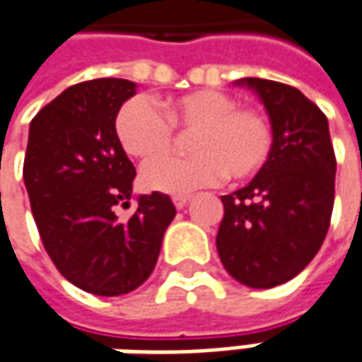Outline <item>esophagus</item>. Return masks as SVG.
I'll list each match as a JSON object with an SVG mask.
<instances>
[{"label": "esophagus", "instance_id": "obj_1", "mask_svg": "<svg viewBox=\"0 0 362 362\" xmlns=\"http://www.w3.org/2000/svg\"><path fill=\"white\" fill-rule=\"evenodd\" d=\"M172 202H174V206H176L178 210H182L184 206L190 202V196H174V198H172Z\"/></svg>", "mask_w": 362, "mask_h": 362}]
</instances>
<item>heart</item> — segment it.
Here are the masks:
<instances>
[{
    "label": "heart",
    "instance_id": "heart-1",
    "mask_svg": "<svg viewBox=\"0 0 362 362\" xmlns=\"http://www.w3.org/2000/svg\"><path fill=\"white\" fill-rule=\"evenodd\" d=\"M172 129L194 131L190 158L154 157L168 153ZM116 136L126 154L150 160L140 172L146 190L188 194L220 182L243 180L264 166L272 148V128L264 114L238 107L232 95L198 90L164 104V116L144 98H132L116 116Z\"/></svg>",
    "mask_w": 362,
    "mask_h": 362
}]
</instances>
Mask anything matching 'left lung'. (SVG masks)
Returning <instances> with one entry per match:
<instances>
[{
    "mask_svg": "<svg viewBox=\"0 0 362 362\" xmlns=\"http://www.w3.org/2000/svg\"><path fill=\"white\" fill-rule=\"evenodd\" d=\"M272 128L264 166L236 192L222 196L216 248L232 279L272 288L315 258L329 230L337 160L327 116L300 90L281 81L243 78Z\"/></svg>",
    "mask_w": 362,
    "mask_h": 362,
    "instance_id": "obj_1",
    "label": "left lung"
}]
</instances>
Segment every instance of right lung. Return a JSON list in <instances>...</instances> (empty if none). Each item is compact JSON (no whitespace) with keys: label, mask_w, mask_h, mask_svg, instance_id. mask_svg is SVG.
<instances>
[{"label":"right lung","mask_w":362,"mask_h":362,"mask_svg":"<svg viewBox=\"0 0 362 362\" xmlns=\"http://www.w3.org/2000/svg\"><path fill=\"white\" fill-rule=\"evenodd\" d=\"M119 78L81 81L42 107L30 124L23 182L45 250L71 284L98 296L136 291L156 267L176 208L166 194L136 198V168L118 136L116 116L136 94Z\"/></svg>","instance_id":"obj_1"}]
</instances>
